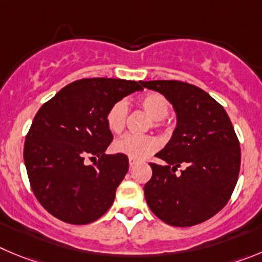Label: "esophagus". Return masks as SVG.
Masks as SVG:
<instances>
[{"label": "esophagus", "instance_id": "34e87169", "mask_svg": "<svg viewBox=\"0 0 262 262\" xmlns=\"http://www.w3.org/2000/svg\"><path fill=\"white\" fill-rule=\"evenodd\" d=\"M137 163H138V160H137V159L129 158V165H130V167H133V165H136Z\"/></svg>", "mask_w": 262, "mask_h": 262}]
</instances>
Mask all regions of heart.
Wrapping results in <instances>:
<instances>
[{
	"label": "heart",
	"instance_id": "1",
	"mask_svg": "<svg viewBox=\"0 0 262 262\" xmlns=\"http://www.w3.org/2000/svg\"><path fill=\"white\" fill-rule=\"evenodd\" d=\"M139 106L152 119L154 126H160L163 119L169 114V101L160 93H147L139 98ZM126 117H128V103L124 99L112 104L106 114L107 128L112 133H121L125 128ZM158 148V142L150 136H134L126 134L116 139L112 143V151L115 154L125 155L128 158L142 159L152 154Z\"/></svg>",
	"mask_w": 262,
	"mask_h": 262
}]
</instances>
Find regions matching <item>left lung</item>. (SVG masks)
Returning a JSON list of instances; mask_svg holds the SVG:
<instances>
[{
    "instance_id": "left-lung-1",
    "label": "left lung",
    "mask_w": 262,
    "mask_h": 262,
    "mask_svg": "<svg viewBox=\"0 0 262 262\" xmlns=\"http://www.w3.org/2000/svg\"><path fill=\"white\" fill-rule=\"evenodd\" d=\"M139 82L164 95L177 117L172 138L156 154L165 164H150L146 202L168 225L202 224L224 208L235 189L241 147L233 124L224 107L195 85L177 80ZM181 165L187 168L177 176Z\"/></svg>"
}]
</instances>
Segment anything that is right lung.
Masks as SVG:
<instances>
[{"label":"right lung","instance_id":"add662e5","mask_svg":"<svg viewBox=\"0 0 262 262\" xmlns=\"http://www.w3.org/2000/svg\"><path fill=\"white\" fill-rule=\"evenodd\" d=\"M141 82L82 79L42 104L24 143V164L33 194L54 217L85 225L103 216L129 168L128 156L106 155L114 136L106 114L117 101L142 90ZM98 156L94 166L84 158Z\"/></svg>","mask_w":262,"mask_h":262}]
</instances>
